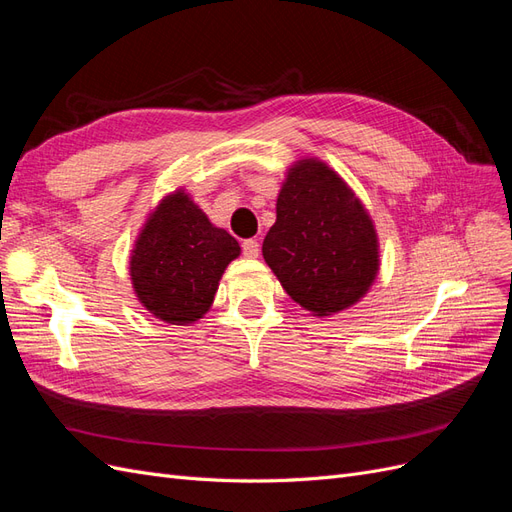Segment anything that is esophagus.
Wrapping results in <instances>:
<instances>
[{
  "instance_id": "esophagus-1",
  "label": "esophagus",
  "mask_w": 512,
  "mask_h": 512,
  "mask_svg": "<svg viewBox=\"0 0 512 512\" xmlns=\"http://www.w3.org/2000/svg\"><path fill=\"white\" fill-rule=\"evenodd\" d=\"M241 250H243V256H245V258H258L260 245H258L256 239H245V241L241 243Z\"/></svg>"
}]
</instances>
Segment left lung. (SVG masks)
<instances>
[{"instance_id":"obj_1","label":"left lung","mask_w":512,"mask_h":512,"mask_svg":"<svg viewBox=\"0 0 512 512\" xmlns=\"http://www.w3.org/2000/svg\"><path fill=\"white\" fill-rule=\"evenodd\" d=\"M262 256L282 288L314 316L361 301L380 269L374 222L350 185L316 158L292 164Z\"/></svg>"}]
</instances>
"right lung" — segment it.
<instances>
[{"mask_svg":"<svg viewBox=\"0 0 512 512\" xmlns=\"http://www.w3.org/2000/svg\"><path fill=\"white\" fill-rule=\"evenodd\" d=\"M239 254L237 239L213 226L190 194L177 190L149 213L134 243L132 286L149 314L192 324L209 312L222 273Z\"/></svg>","mask_w":512,"mask_h":512,"instance_id":"right-lung-1","label":"right lung"}]
</instances>
